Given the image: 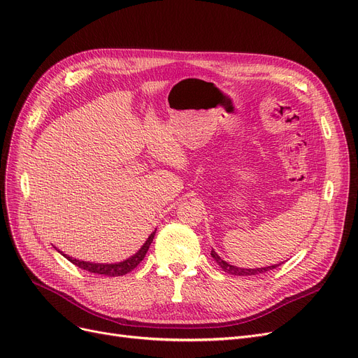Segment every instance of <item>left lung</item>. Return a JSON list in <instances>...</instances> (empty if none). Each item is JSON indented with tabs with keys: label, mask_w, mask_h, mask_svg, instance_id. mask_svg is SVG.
Returning a JSON list of instances; mask_svg holds the SVG:
<instances>
[{
	"label": "left lung",
	"mask_w": 358,
	"mask_h": 358,
	"mask_svg": "<svg viewBox=\"0 0 358 358\" xmlns=\"http://www.w3.org/2000/svg\"><path fill=\"white\" fill-rule=\"evenodd\" d=\"M211 257L214 259V262H216V263L220 266V268H222L223 271H226V273H229V275H234V276H252V275H259V273H266V271L273 270V268H276V267L279 266V264H275V266H268V267L241 268V267L232 266V264H229L227 262L222 260L220 257H219V254H217L216 251H214L213 248H211Z\"/></svg>",
	"instance_id": "1"
}]
</instances>
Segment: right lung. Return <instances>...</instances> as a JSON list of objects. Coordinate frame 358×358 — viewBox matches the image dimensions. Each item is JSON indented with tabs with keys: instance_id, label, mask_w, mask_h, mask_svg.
<instances>
[{
	"instance_id": "1",
	"label": "right lung",
	"mask_w": 358,
	"mask_h": 358,
	"mask_svg": "<svg viewBox=\"0 0 358 358\" xmlns=\"http://www.w3.org/2000/svg\"><path fill=\"white\" fill-rule=\"evenodd\" d=\"M154 235L155 232H152L148 239L145 241V244L141 247V250L129 257V259L124 260V262H120V263H113V264H103V263H90V262H82V260H76L73 259V257H69L67 254H63L66 259L73 263L75 266H78L79 268H83L90 271V273H96V275H104V276H123L126 273H129V271H132L142 260H144V257L151 245V242L154 239ZM62 252V251H60Z\"/></svg>"
}]
</instances>
